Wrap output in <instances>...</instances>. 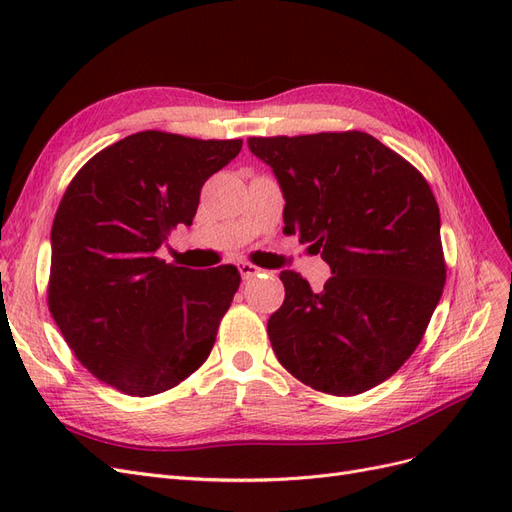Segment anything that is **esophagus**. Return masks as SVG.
Returning <instances> with one entry per match:
<instances>
[{
  "label": "esophagus",
  "mask_w": 512,
  "mask_h": 512,
  "mask_svg": "<svg viewBox=\"0 0 512 512\" xmlns=\"http://www.w3.org/2000/svg\"><path fill=\"white\" fill-rule=\"evenodd\" d=\"M239 273H241V277L243 280H250V277H254V275H258L262 269H258V267H254L252 262H239Z\"/></svg>",
  "instance_id": "34e87169"
}]
</instances>
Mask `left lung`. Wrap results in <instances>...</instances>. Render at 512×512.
I'll return each instance as SVG.
<instances>
[{
  "label": "left lung",
  "instance_id": "8db88e82",
  "mask_svg": "<svg viewBox=\"0 0 512 512\" xmlns=\"http://www.w3.org/2000/svg\"><path fill=\"white\" fill-rule=\"evenodd\" d=\"M284 194V232L331 267L320 292L282 271L269 318L273 352L294 378L359 395L404 365L446 280L440 209L418 170L365 132L247 138Z\"/></svg>",
  "mask_w": 512,
  "mask_h": 512
}]
</instances>
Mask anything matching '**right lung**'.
Returning <instances> with one entry per match:
<instances>
[{"mask_svg": "<svg viewBox=\"0 0 512 512\" xmlns=\"http://www.w3.org/2000/svg\"><path fill=\"white\" fill-rule=\"evenodd\" d=\"M241 145L136 132L91 158L61 198L49 309L76 359L117 391L158 395L207 361L241 275L156 254L192 224L205 181Z\"/></svg>", "mask_w": 512, "mask_h": 512, "instance_id": "right-lung-1", "label": "right lung"}]
</instances>
